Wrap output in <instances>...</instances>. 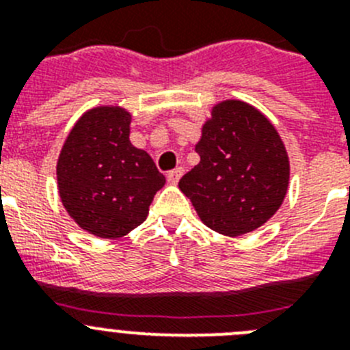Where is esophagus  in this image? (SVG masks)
Returning <instances> with one entry per match:
<instances>
[{
  "label": "esophagus",
  "mask_w": 350,
  "mask_h": 350,
  "mask_svg": "<svg viewBox=\"0 0 350 350\" xmlns=\"http://www.w3.org/2000/svg\"><path fill=\"white\" fill-rule=\"evenodd\" d=\"M182 175H184V168H180V166H178V168H175V170H172V172H168L166 178H168L170 184H177V182L180 180Z\"/></svg>",
  "instance_id": "obj_1"
}]
</instances>
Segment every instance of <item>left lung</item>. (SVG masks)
I'll list each match as a JSON object with an SVG mask.
<instances>
[{
	"instance_id": "8db88e82",
	"label": "left lung",
	"mask_w": 350,
	"mask_h": 350,
	"mask_svg": "<svg viewBox=\"0 0 350 350\" xmlns=\"http://www.w3.org/2000/svg\"><path fill=\"white\" fill-rule=\"evenodd\" d=\"M196 152L200 163L178 187L210 230L226 237L250 233L282 205L289 157L273 124L249 103L215 105Z\"/></svg>"
}]
</instances>
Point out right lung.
Here are the masks:
<instances>
[{
    "instance_id": "add662e5",
    "label": "right lung",
    "mask_w": 350,
    "mask_h": 350,
    "mask_svg": "<svg viewBox=\"0 0 350 350\" xmlns=\"http://www.w3.org/2000/svg\"><path fill=\"white\" fill-rule=\"evenodd\" d=\"M129 124L124 108H91L77 120L57 159L64 208L100 238H120L140 226L166 182L152 157L131 145Z\"/></svg>"
}]
</instances>
